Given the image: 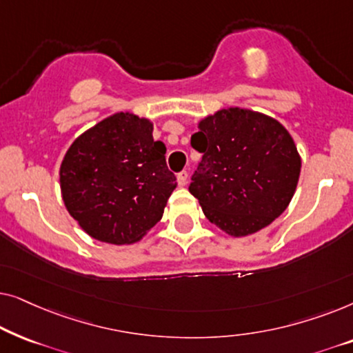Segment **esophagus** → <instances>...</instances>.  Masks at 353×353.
<instances>
[{"label":"esophagus","mask_w":353,"mask_h":353,"mask_svg":"<svg viewBox=\"0 0 353 353\" xmlns=\"http://www.w3.org/2000/svg\"><path fill=\"white\" fill-rule=\"evenodd\" d=\"M188 178H190V175H188V172H180V173H178V175H176L178 185L186 186L188 185Z\"/></svg>","instance_id":"34e87169"}]
</instances>
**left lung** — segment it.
Instances as JSON below:
<instances>
[{
  "label": "left lung",
  "instance_id": "8db88e82",
  "mask_svg": "<svg viewBox=\"0 0 353 353\" xmlns=\"http://www.w3.org/2000/svg\"><path fill=\"white\" fill-rule=\"evenodd\" d=\"M191 146L202 161L190 192L210 223L234 238L257 233L286 210L301 175V156L278 120L228 108L202 119Z\"/></svg>",
  "mask_w": 353,
  "mask_h": 353
}]
</instances>
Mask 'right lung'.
Here are the masks:
<instances>
[{"label":"right lung","mask_w":353,"mask_h":353,"mask_svg":"<svg viewBox=\"0 0 353 353\" xmlns=\"http://www.w3.org/2000/svg\"><path fill=\"white\" fill-rule=\"evenodd\" d=\"M152 122L117 112L81 133L61 163L62 199L91 238L133 244L159 220L176 178Z\"/></svg>","instance_id":"add662e5"}]
</instances>
